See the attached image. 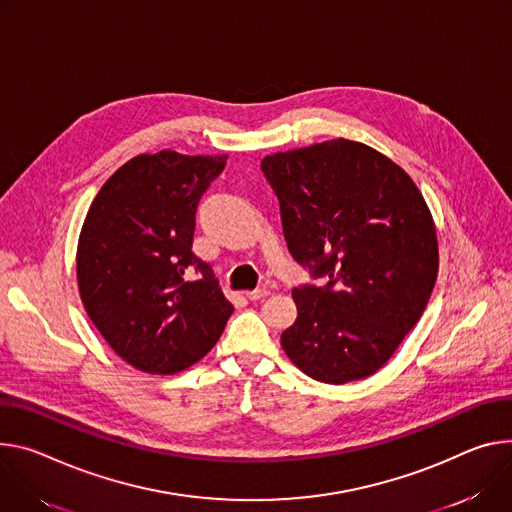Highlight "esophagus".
Listing matches in <instances>:
<instances>
[{
  "instance_id": "obj_1",
  "label": "esophagus",
  "mask_w": 512,
  "mask_h": 512,
  "mask_svg": "<svg viewBox=\"0 0 512 512\" xmlns=\"http://www.w3.org/2000/svg\"><path fill=\"white\" fill-rule=\"evenodd\" d=\"M269 294H271L269 288H257V290H253V292H247L245 296H247L249 300H263V298H267Z\"/></svg>"
}]
</instances>
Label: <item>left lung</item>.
<instances>
[{
	"mask_svg": "<svg viewBox=\"0 0 512 512\" xmlns=\"http://www.w3.org/2000/svg\"><path fill=\"white\" fill-rule=\"evenodd\" d=\"M261 169L292 257L329 277L322 288H294L286 355L322 384L376 374L437 282V230L421 190L392 159L347 138L267 155Z\"/></svg>",
	"mask_w": 512,
	"mask_h": 512,
	"instance_id": "left-lung-1",
	"label": "left lung"
}]
</instances>
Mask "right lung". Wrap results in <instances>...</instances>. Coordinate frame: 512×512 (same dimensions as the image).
Returning <instances> with one entry per match:
<instances>
[{
    "instance_id": "right-lung-1",
    "label": "right lung",
    "mask_w": 512,
    "mask_h": 512,
    "mask_svg": "<svg viewBox=\"0 0 512 512\" xmlns=\"http://www.w3.org/2000/svg\"><path fill=\"white\" fill-rule=\"evenodd\" d=\"M226 159L169 149L136 155L102 185L83 220V308L106 343L147 374L171 376L200 361L235 310L192 251L198 202Z\"/></svg>"
}]
</instances>
